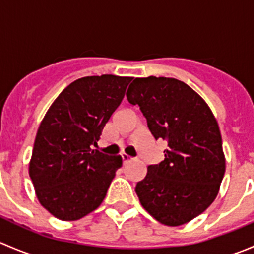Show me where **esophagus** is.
<instances>
[{
	"instance_id": "1",
	"label": "esophagus",
	"mask_w": 254,
	"mask_h": 254,
	"mask_svg": "<svg viewBox=\"0 0 254 254\" xmlns=\"http://www.w3.org/2000/svg\"><path fill=\"white\" fill-rule=\"evenodd\" d=\"M122 158H123V163H124V165H127V163L131 162L132 161V158L129 157L127 155H122Z\"/></svg>"
}]
</instances>
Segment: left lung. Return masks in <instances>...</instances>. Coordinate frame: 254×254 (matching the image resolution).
I'll use <instances>...</instances> for the list:
<instances>
[{
    "label": "left lung",
    "instance_id": "8db88e82",
    "mask_svg": "<svg viewBox=\"0 0 254 254\" xmlns=\"http://www.w3.org/2000/svg\"><path fill=\"white\" fill-rule=\"evenodd\" d=\"M127 97L140 107L152 136L167 142L165 160L148 166L136 184L140 203L161 224H187L211 205L225 175L216 119L205 101L176 78H135Z\"/></svg>",
    "mask_w": 254,
    "mask_h": 254
}]
</instances>
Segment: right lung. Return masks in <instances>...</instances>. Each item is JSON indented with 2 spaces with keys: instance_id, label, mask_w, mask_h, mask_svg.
Here are the masks:
<instances>
[{
  "instance_id": "add662e5",
  "label": "right lung",
  "mask_w": 254,
  "mask_h": 254,
  "mask_svg": "<svg viewBox=\"0 0 254 254\" xmlns=\"http://www.w3.org/2000/svg\"><path fill=\"white\" fill-rule=\"evenodd\" d=\"M132 77L87 76L68 84L48 109L35 136L29 176L45 209L75 221L106 198L120 156L92 150Z\"/></svg>"
}]
</instances>
